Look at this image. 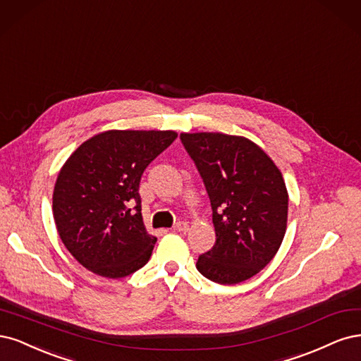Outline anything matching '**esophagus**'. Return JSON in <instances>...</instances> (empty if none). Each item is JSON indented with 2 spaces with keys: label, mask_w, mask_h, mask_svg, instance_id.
Segmentation results:
<instances>
[{
  "label": "esophagus",
  "mask_w": 361,
  "mask_h": 361,
  "mask_svg": "<svg viewBox=\"0 0 361 361\" xmlns=\"http://www.w3.org/2000/svg\"><path fill=\"white\" fill-rule=\"evenodd\" d=\"M173 231H177V232H185V231H189V225L185 224V222H178L176 226H173Z\"/></svg>",
  "instance_id": "obj_1"
}]
</instances>
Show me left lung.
<instances>
[{
  "label": "left lung",
  "instance_id": "8db88e82",
  "mask_svg": "<svg viewBox=\"0 0 361 361\" xmlns=\"http://www.w3.org/2000/svg\"><path fill=\"white\" fill-rule=\"evenodd\" d=\"M210 196L216 243L196 269L220 285L247 281L269 264L283 241L288 190L265 151L244 136L181 133Z\"/></svg>",
  "mask_w": 361,
  "mask_h": 361
}]
</instances>
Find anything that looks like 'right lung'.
<instances>
[{
    "mask_svg": "<svg viewBox=\"0 0 361 361\" xmlns=\"http://www.w3.org/2000/svg\"><path fill=\"white\" fill-rule=\"evenodd\" d=\"M177 136L173 130H106L66 160L52 213L66 249L87 270L120 279L148 262L157 238L144 225L139 181Z\"/></svg>",
    "mask_w": 361,
    "mask_h": 361,
    "instance_id": "obj_1",
    "label": "right lung"
}]
</instances>
